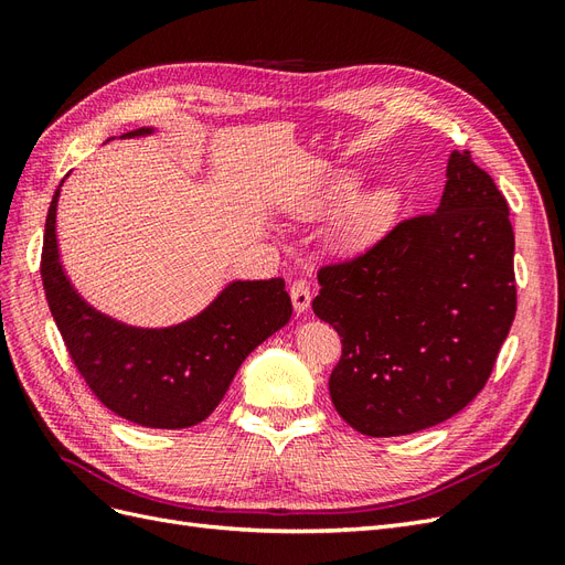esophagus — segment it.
Returning <instances> with one entry per match:
<instances>
[{"mask_svg": "<svg viewBox=\"0 0 565 565\" xmlns=\"http://www.w3.org/2000/svg\"><path fill=\"white\" fill-rule=\"evenodd\" d=\"M289 297H292L295 311L306 313L311 306V285L306 280H295L292 285H289Z\"/></svg>", "mask_w": 565, "mask_h": 565, "instance_id": "1", "label": "esophagus"}]
</instances>
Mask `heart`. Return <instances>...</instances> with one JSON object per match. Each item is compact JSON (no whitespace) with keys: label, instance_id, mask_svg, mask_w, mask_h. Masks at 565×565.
Segmentation results:
<instances>
[{"label":"heart","instance_id":"obj_1","mask_svg":"<svg viewBox=\"0 0 565 565\" xmlns=\"http://www.w3.org/2000/svg\"><path fill=\"white\" fill-rule=\"evenodd\" d=\"M396 207V195L391 191H374L358 200L341 224V241L361 247L377 235Z\"/></svg>","mask_w":565,"mask_h":565}]
</instances>
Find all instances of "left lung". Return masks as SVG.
<instances>
[{"mask_svg": "<svg viewBox=\"0 0 565 565\" xmlns=\"http://www.w3.org/2000/svg\"><path fill=\"white\" fill-rule=\"evenodd\" d=\"M438 210L318 270L313 311L341 337L330 396L372 438L429 429L481 391L516 316L507 200L452 150Z\"/></svg>", "mask_w": 565, "mask_h": 565, "instance_id": "8db88e82", "label": "left lung"}]
</instances>
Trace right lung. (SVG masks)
<instances>
[{
	"label": "right lung",
	"mask_w": 565,
	"mask_h": 565,
	"mask_svg": "<svg viewBox=\"0 0 565 565\" xmlns=\"http://www.w3.org/2000/svg\"><path fill=\"white\" fill-rule=\"evenodd\" d=\"M150 131L134 129L125 139ZM58 195L61 188L46 214L42 282L77 372L115 415L148 429H188L207 419L245 358L292 318L285 280H235L174 328H131L92 309L67 280L56 241Z\"/></svg>",
	"instance_id": "add662e5"
}]
</instances>
